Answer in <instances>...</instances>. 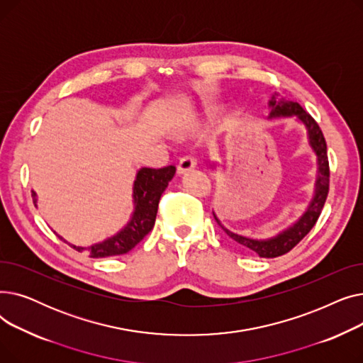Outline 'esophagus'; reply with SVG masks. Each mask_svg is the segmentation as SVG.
Segmentation results:
<instances>
[{"label": "esophagus", "mask_w": 363, "mask_h": 363, "mask_svg": "<svg viewBox=\"0 0 363 363\" xmlns=\"http://www.w3.org/2000/svg\"><path fill=\"white\" fill-rule=\"evenodd\" d=\"M196 166H197V162H196L191 156H185V157H182V159L179 160L177 170H178L179 175H185L186 172L193 170Z\"/></svg>", "instance_id": "1"}]
</instances>
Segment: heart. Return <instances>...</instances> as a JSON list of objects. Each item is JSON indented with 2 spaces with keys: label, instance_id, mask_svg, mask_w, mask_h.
Here are the masks:
<instances>
[{
  "label": "heart",
  "instance_id": "obj_1",
  "mask_svg": "<svg viewBox=\"0 0 363 363\" xmlns=\"http://www.w3.org/2000/svg\"><path fill=\"white\" fill-rule=\"evenodd\" d=\"M203 114H204V118H212L213 108H212V107H207V108L203 111Z\"/></svg>",
  "mask_w": 363,
  "mask_h": 363
}]
</instances>
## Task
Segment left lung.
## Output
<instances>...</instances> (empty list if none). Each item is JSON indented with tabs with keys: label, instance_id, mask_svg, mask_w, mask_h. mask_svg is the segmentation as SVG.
Segmentation results:
<instances>
[{
	"label": "left lung",
	"instance_id": "1",
	"mask_svg": "<svg viewBox=\"0 0 363 363\" xmlns=\"http://www.w3.org/2000/svg\"><path fill=\"white\" fill-rule=\"evenodd\" d=\"M269 107H271V113L268 116L269 119L297 118L308 130L309 145L316 155V166H318L315 194L312 201L309 203L308 208L304 211V213L300 216L297 222H294L290 228L284 230L278 235L268 240H256V238H249V237L231 233L230 230H226V228L219 222L216 215L213 213L216 222L220 225V228L226 233L228 237H231L234 241L242 245L244 249H249L250 252H255L260 257H266V259H272V257H278L289 253L293 247H296L304 237L309 234V231L315 226L322 212L323 204H325V200L328 196V189H330V164H328V155H327V143L315 119L308 111H304L300 104L289 101L285 99L278 100L277 95H272Z\"/></svg>",
	"mask_w": 363,
	"mask_h": 363
}]
</instances>
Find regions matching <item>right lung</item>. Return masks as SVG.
Instances as JSON below:
<instances>
[{"instance_id":"right-lung-1","label":"right lung","mask_w":363,"mask_h":363,"mask_svg":"<svg viewBox=\"0 0 363 363\" xmlns=\"http://www.w3.org/2000/svg\"><path fill=\"white\" fill-rule=\"evenodd\" d=\"M175 172V166H166L162 169H140L135 181H133V206H135V211H133L130 220L123 230L101 242L92 244L91 247L70 245L78 252L88 250L89 256L94 259L119 256L132 250L155 226L160 197L172 178H174ZM32 199L36 204L35 191H32Z\"/></svg>"}]
</instances>
